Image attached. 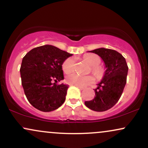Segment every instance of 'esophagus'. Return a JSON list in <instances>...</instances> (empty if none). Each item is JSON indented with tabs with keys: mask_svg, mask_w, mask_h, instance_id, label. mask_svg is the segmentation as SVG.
Wrapping results in <instances>:
<instances>
[{
	"mask_svg": "<svg viewBox=\"0 0 148 148\" xmlns=\"http://www.w3.org/2000/svg\"><path fill=\"white\" fill-rule=\"evenodd\" d=\"M77 86V87L79 88L80 90H84V88L82 87V86Z\"/></svg>",
	"mask_w": 148,
	"mask_h": 148,
	"instance_id": "obj_1",
	"label": "esophagus"
}]
</instances>
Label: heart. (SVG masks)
<instances>
[{
    "mask_svg": "<svg viewBox=\"0 0 148 148\" xmlns=\"http://www.w3.org/2000/svg\"><path fill=\"white\" fill-rule=\"evenodd\" d=\"M84 59L87 61L88 63L92 66V69L93 72L97 74H99L101 72L99 68L97 67L101 62V59L97 55L92 53L86 54L84 56ZM74 63H75V60L73 58H68L66 59L62 65L63 72L65 73L72 72L74 67ZM94 81V77L91 75L84 76L76 74V73H73V74H69L66 76V82L70 85H73V86H79L83 87V86H86L88 85L92 84Z\"/></svg>",
    "mask_w": 148,
    "mask_h": 148,
    "instance_id": "obj_1",
    "label": "heart"
}]
</instances>
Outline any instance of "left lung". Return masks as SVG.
I'll return each instance as SVG.
<instances>
[{"instance_id":"left-lung-1","label":"left lung","mask_w":148,"mask_h":148,"mask_svg":"<svg viewBox=\"0 0 148 148\" xmlns=\"http://www.w3.org/2000/svg\"><path fill=\"white\" fill-rule=\"evenodd\" d=\"M90 52L97 54L106 65L103 79L95 90V96L85 101V105L95 111L110 109L118 101L127 83L128 66L122 54L113 49H97Z\"/></svg>"}]
</instances>
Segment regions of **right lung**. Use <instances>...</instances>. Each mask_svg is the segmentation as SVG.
I'll return each instance as SVG.
<instances>
[{
	"mask_svg": "<svg viewBox=\"0 0 148 148\" xmlns=\"http://www.w3.org/2000/svg\"><path fill=\"white\" fill-rule=\"evenodd\" d=\"M72 56L54 46L45 45L33 49L23 57L21 84L27 99L35 108L50 112L64 103L69 87L58 83L64 79L62 63Z\"/></svg>",
	"mask_w": 148,
	"mask_h": 148,
	"instance_id": "1",
	"label": "right lung"
}]
</instances>
